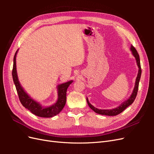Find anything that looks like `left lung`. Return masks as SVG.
I'll return each mask as SVG.
<instances>
[{
  "label": "left lung",
  "mask_w": 154,
  "mask_h": 154,
  "mask_svg": "<svg viewBox=\"0 0 154 154\" xmlns=\"http://www.w3.org/2000/svg\"><path fill=\"white\" fill-rule=\"evenodd\" d=\"M130 50L132 51V54L134 55V57L136 58V62L137 66L139 67V71H138V74L136 80V84H135V87L134 88V91L132 95L130 96L129 97V99H128L127 101H124L122 105H120L118 107L114 109H111V110H101L96 108L94 106H92L88 101V99L87 98V104L89 106L90 108L94 110L96 113L101 114V115H105V116H116L118 115L119 114L122 113V112L125 109H127L128 106L131 105L133 102L134 101L135 99H136L137 94V91H138V87H139V80H140L141 78V63H140V59H139V56L137 53V51L136 49H135L133 45H131V48H130Z\"/></svg>",
  "instance_id": "obj_1"
}]
</instances>
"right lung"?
Returning <instances> with one entry per match:
<instances>
[{"instance_id": "add662e5", "label": "right lung", "mask_w": 154, "mask_h": 154, "mask_svg": "<svg viewBox=\"0 0 154 154\" xmlns=\"http://www.w3.org/2000/svg\"><path fill=\"white\" fill-rule=\"evenodd\" d=\"M17 51L18 50L16 51L13 58L12 76L20 103L26 109H28L31 113L41 118H51L58 114L66 105L67 89L69 85L72 83V80L62 83V84H60L58 86V98L57 103L48 107L41 106L38 103L31 98L27 94V93L23 89L19 82H18L16 68V55Z\"/></svg>"}]
</instances>
